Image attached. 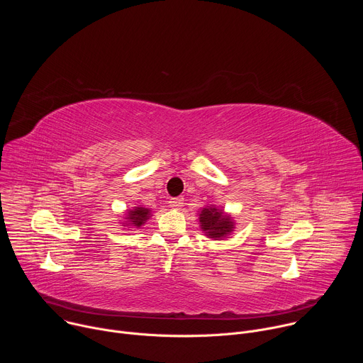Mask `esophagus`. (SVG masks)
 Masks as SVG:
<instances>
[{"label": "esophagus", "mask_w": 363, "mask_h": 363, "mask_svg": "<svg viewBox=\"0 0 363 363\" xmlns=\"http://www.w3.org/2000/svg\"><path fill=\"white\" fill-rule=\"evenodd\" d=\"M182 203H184V198H181V196H178V198H172V199L169 201L171 208H174V210H179L181 206H182Z\"/></svg>", "instance_id": "34e87169"}]
</instances>
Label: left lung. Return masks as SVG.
Here are the masks:
<instances>
[{
  "instance_id": "8db88e82",
  "label": "left lung",
  "mask_w": 363,
  "mask_h": 363,
  "mask_svg": "<svg viewBox=\"0 0 363 363\" xmlns=\"http://www.w3.org/2000/svg\"><path fill=\"white\" fill-rule=\"evenodd\" d=\"M234 220L217 206H205L199 213V227L205 235L213 240H223L234 230Z\"/></svg>"
}]
</instances>
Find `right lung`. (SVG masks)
<instances>
[{
	"label": "right lung",
	"mask_w": 363,
	"mask_h": 363,
	"mask_svg": "<svg viewBox=\"0 0 363 363\" xmlns=\"http://www.w3.org/2000/svg\"><path fill=\"white\" fill-rule=\"evenodd\" d=\"M149 217H150L149 208H143V206H135L133 210H129L126 213L123 225H126L128 228H140L146 223V220H149Z\"/></svg>",
	"instance_id": "obj_1"
}]
</instances>
